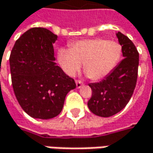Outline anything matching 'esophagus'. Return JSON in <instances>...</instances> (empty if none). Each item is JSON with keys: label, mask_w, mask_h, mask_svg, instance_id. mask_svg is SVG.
I'll return each mask as SVG.
<instances>
[{"label": "esophagus", "mask_w": 153, "mask_h": 153, "mask_svg": "<svg viewBox=\"0 0 153 153\" xmlns=\"http://www.w3.org/2000/svg\"><path fill=\"white\" fill-rule=\"evenodd\" d=\"M83 85H84V84H83V82H82V81H80V80H76L77 88H80Z\"/></svg>", "instance_id": "34e87169"}]
</instances>
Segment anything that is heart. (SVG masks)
Listing matches in <instances>:
<instances>
[{
  "label": "heart",
  "mask_w": 153,
  "mask_h": 153,
  "mask_svg": "<svg viewBox=\"0 0 153 153\" xmlns=\"http://www.w3.org/2000/svg\"><path fill=\"white\" fill-rule=\"evenodd\" d=\"M122 53V46L116 41L104 38L83 39L71 44L70 49H59L57 61L68 76H74L83 64L87 75L94 80H99L117 67Z\"/></svg>",
  "instance_id": "b5f03b06"
}]
</instances>
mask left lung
<instances>
[{
    "label": "left lung",
    "instance_id": "left-lung-1",
    "mask_svg": "<svg viewBox=\"0 0 153 153\" xmlns=\"http://www.w3.org/2000/svg\"><path fill=\"white\" fill-rule=\"evenodd\" d=\"M117 36L124 59L104 79L89 84L92 96L88 102V108L102 117H109L120 112L131 100L137 84L138 51L128 36L121 32H117Z\"/></svg>",
    "mask_w": 153,
    "mask_h": 153
}]
</instances>
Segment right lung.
Segmentation results:
<instances>
[{
    "label": "right lung",
    "instance_id": "right-lung-1",
    "mask_svg": "<svg viewBox=\"0 0 153 153\" xmlns=\"http://www.w3.org/2000/svg\"><path fill=\"white\" fill-rule=\"evenodd\" d=\"M58 36L32 28L16 40L9 57L12 86L22 108L31 117L51 119L62 110L74 79L56 65L53 44Z\"/></svg>",
    "mask_w": 153,
    "mask_h": 153
}]
</instances>
